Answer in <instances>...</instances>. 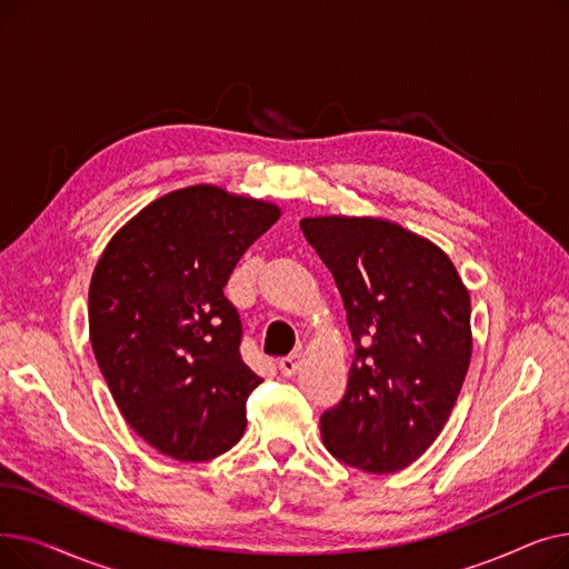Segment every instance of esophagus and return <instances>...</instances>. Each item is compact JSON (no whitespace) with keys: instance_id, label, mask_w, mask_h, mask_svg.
I'll return each instance as SVG.
<instances>
[{"instance_id":"1","label":"esophagus","mask_w":569,"mask_h":569,"mask_svg":"<svg viewBox=\"0 0 569 569\" xmlns=\"http://www.w3.org/2000/svg\"><path fill=\"white\" fill-rule=\"evenodd\" d=\"M297 369H300V355L292 352V355H286L279 360V371L283 376H292Z\"/></svg>"}]
</instances>
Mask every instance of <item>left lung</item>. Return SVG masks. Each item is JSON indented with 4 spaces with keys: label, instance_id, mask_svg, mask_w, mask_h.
<instances>
[{
    "label": "left lung",
    "instance_id": "left-lung-1",
    "mask_svg": "<svg viewBox=\"0 0 569 569\" xmlns=\"http://www.w3.org/2000/svg\"><path fill=\"white\" fill-rule=\"evenodd\" d=\"M341 292L355 357L343 399L325 410L327 450L365 472L420 459L450 417L470 365V297L429 239L380 219H302Z\"/></svg>",
    "mask_w": 569,
    "mask_h": 569
}]
</instances>
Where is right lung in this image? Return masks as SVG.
I'll return each mask as SVG.
<instances>
[{
    "mask_svg": "<svg viewBox=\"0 0 569 569\" xmlns=\"http://www.w3.org/2000/svg\"><path fill=\"white\" fill-rule=\"evenodd\" d=\"M279 207L217 187L172 191L119 230L89 286V339L129 427L166 457L209 461L242 438L262 382L223 295Z\"/></svg>",
    "mask_w": 569,
    "mask_h": 569,
    "instance_id": "obj_1",
    "label": "right lung"
}]
</instances>
